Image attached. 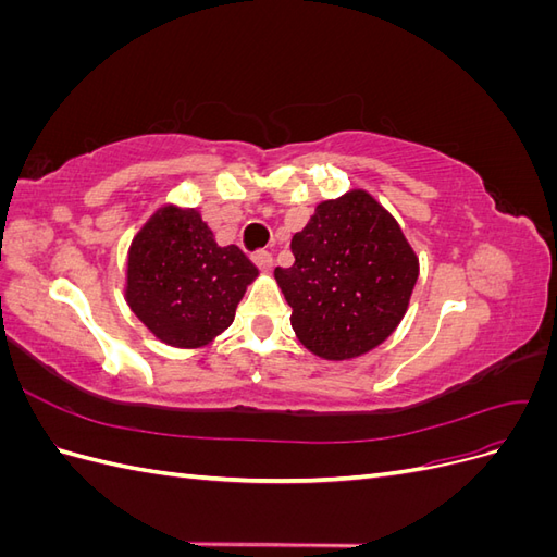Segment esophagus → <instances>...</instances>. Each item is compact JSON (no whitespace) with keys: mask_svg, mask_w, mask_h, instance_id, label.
I'll return each mask as SVG.
<instances>
[{"mask_svg":"<svg viewBox=\"0 0 557 557\" xmlns=\"http://www.w3.org/2000/svg\"><path fill=\"white\" fill-rule=\"evenodd\" d=\"M252 262H256V264L262 269V272H269V269H272V264H274L272 252H269V250L252 252Z\"/></svg>","mask_w":557,"mask_h":557,"instance_id":"34e87169","label":"esophagus"}]
</instances>
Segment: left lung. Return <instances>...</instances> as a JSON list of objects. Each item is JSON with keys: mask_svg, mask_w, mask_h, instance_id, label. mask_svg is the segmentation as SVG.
<instances>
[{"mask_svg": "<svg viewBox=\"0 0 557 557\" xmlns=\"http://www.w3.org/2000/svg\"><path fill=\"white\" fill-rule=\"evenodd\" d=\"M276 267L297 339L318 358L350 360L383 344L407 313L418 258L395 218L364 190L320 201Z\"/></svg>", "mask_w": 557, "mask_h": 557, "instance_id": "1", "label": "left lung"}]
</instances>
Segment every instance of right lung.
<instances>
[{"label": "right lung", "instance_id": "right-lung-1", "mask_svg": "<svg viewBox=\"0 0 557 557\" xmlns=\"http://www.w3.org/2000/svg\"><path fill=\"white\" fill-rule=\"evenodd\" d=\"M258 276L239 246H218L199 211L162 207L132 239L127 305L160 342L199 348L227 330Z\"/></svg>", "mask_w": 557, "mask_h": 557}]
</instances>
